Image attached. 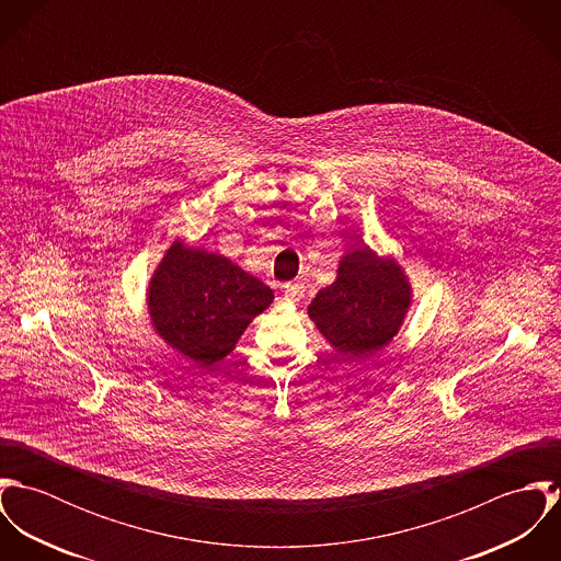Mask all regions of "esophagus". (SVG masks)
<instances>
[{
	"instance_id": "obj_1",
	"label": "esophagus",
	"mask_w": 561,
	"mask_h": 561,
	"mask_svg": "<svg viewBox=\"0 0 561 561\" xmlns=\"http://www.w3.org/2000/svg\"><path fill=\"white\" fill-rule=\"evenodd\" d=\"M283 296L287 302H300V298L305 296V287L298 283H289L283 287Z\"/></svg>"
}]
</instances>
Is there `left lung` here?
Masks as SVG:
<instances>
[{
  "instance_id": "left-lung-1",
  "label": "left lung",
  "mask_w": 561,
  "mask_h": 561,
  "mask_svg": "<svg viewBox=\"0 0 561 561\" xmlns=\"http://www.w3.org/2000/svg\"><path fill=\"white\" fill-rule=\"evenodd\" d=\"M410 302L400 263L363 245L341 256L334 283L313 298L309 318L339 354L360 360L393 341Z\"/></svg>"
}]
</instances>
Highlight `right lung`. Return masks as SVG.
Instances as JSON below:
<instances>
[{
    "mask_svg": "<svg viewBox=\"0 0 561 561\" xmlns=\"http://www.w3.org/2000/svg\"><path fill=\"white\" fill-rule=\"evenodd\" d=\"M272 300V289L229 256L181 240L165 250L147 289L156 332L172 350L205 367L229 356L250 321Z\"/></svg>",
    "mask_w": 561,
    "mask_h": 561,
    "instance_id": "obj_1",
    "label": "right lung"
}]
</instances>
